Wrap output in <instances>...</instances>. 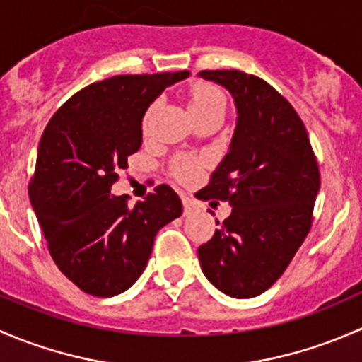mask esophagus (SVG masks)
Here are the masks:
<instances>
[{"label": "esophagus", "mask_w": 362, "mask_h": 362, "mask_svg": "<svg viewBox=\"0 0 362 362\" xmlns=\"http://www.w3.org/2000/svg\"><path fill=\"white\" fill-rule=\"evenodd\" d=\"M182 203H184V214H191L196 208V202L187 194H182Z\"/></svg>", "instance_id": "obj_1"}]
</instances>
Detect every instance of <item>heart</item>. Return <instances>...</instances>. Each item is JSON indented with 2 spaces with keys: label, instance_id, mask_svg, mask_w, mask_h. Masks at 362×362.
Masks as SVG:
<instances>
[{
  "label": "heart",
  "instance_id": "obj_1",
  "mask_svg": "<svg viewBox=\"0 0 362 362\" xmlns=\"http://www.w3.org/2000/svg\"><path fill=\"white\" fill-rule=\"evenodd\" d=\"M187 101L194 119H199V117L206 115V113L214 110H224L226 108V98L224 94H222V90L206 82L192 83V86L189 87ZM152 110H154V107L148 108L147 115H145V127H147L148 117H151ZM175 173H177V177L182 178V180H189V178H192L198 173V163L187 159L180 160V163H177V166H175Z\"/></svg>",
  "mask_w": 362,
  "mask_h": 362
}]
</instances>
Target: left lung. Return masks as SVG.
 <instances>
[{
  "label": "left lung",
  "instance_id": "1",
  "mask_svg": "<svg viewBox=\"0 0 362 362\" xmlns=\"http://www.w3.org/2000/svg\"><path fill=\"white\" fill-rule=\"evenodd\" d=\"M235 98L231 147L199 199L233 206L198 249L204 276L231 298H254L282 276L313 221L320 173L293 105L268 82L238 69H203Z\"/></svg>",
  "mask_w": 362,
  "mask_h": 362
}]
</instances>
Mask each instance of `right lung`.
I'll return each instance as SVG.
<instances>
[{
	"label": "right lung",
	"mask_w": 362,
	"mask_h": 362,
	"mask_svg": "<svg viewBox=\"0 0 362 362\" xmlns=\"http://www.w3.org/2000/svg\"><path fill=\"white\" fill-rule=\"evenodd\" d=\"M184 71L117 75L83 87L52 115L28 185L54 262L80 291L110 298L144 273L158 231L182 215L170 185L127 206L112 185L141 145V119Z\"/></svg>",
	"instance_id": "add662e5"
}]
</instances>
